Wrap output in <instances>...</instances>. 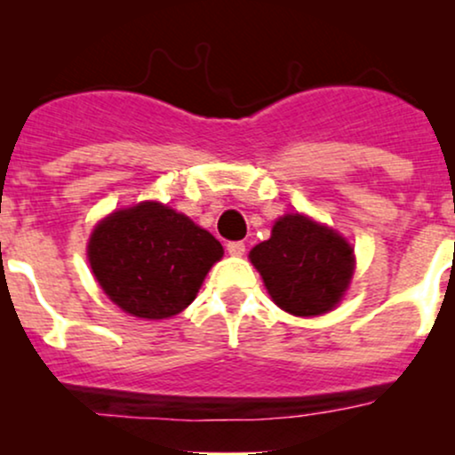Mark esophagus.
<instances>
[{
	"label": "esophagus",
	"instance_id": "esophagus-1",
	"mask_svg": "<svg viewBox=\"0 0 455 455\" xmlns=\"http://www.w3.org/2000/svg\"><path fill=\"white\" fill-rule=\"evenodd\" d=\"M227 250H228V254H233V257H243L245 243L243 242H231V243H227Z\"/></svg>",
	"mask_w": 455,
	"mask_h": 455
}]
</instances>
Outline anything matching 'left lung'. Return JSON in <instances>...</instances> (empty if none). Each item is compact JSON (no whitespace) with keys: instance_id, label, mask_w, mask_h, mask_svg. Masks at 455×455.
I'll use <instances>...</instances> for the list:
<instances>
[{"instance_id":"1","label":"left lung","mask_w":455,"mask_h":455,"mask_svg":"<svg viewBox=\"0 0 455 455\" xmlns=\"http://www.w3.org/2000/svg\"><path fill=\"white\" fill-rule=\"evenodd\" d=\"M250 260L263 275L271 299L295 316H316L342 299L353 275V250L331 228L291 213L274 224L267 242Z\"/></svg>"}]
</instances>
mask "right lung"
Masks as SVG:
<instances>
[{
  "label": "right lung",
  "instance_id": "1",
  "mask_svg": "<svg viewBox=\"0 0 455 455\" xmlns=\"http://www.w3.org/2000/svg\"><path fill=\"white\" fill-rule=\"evenodd\" d=\"M102 291L122 310L166 318L192 304L222 245L184 213L160 203L115 212L93 231L87 248Z\"/></svg>",
  "mask_w": 455,
  "mask_h": 455
}]
</instances>
